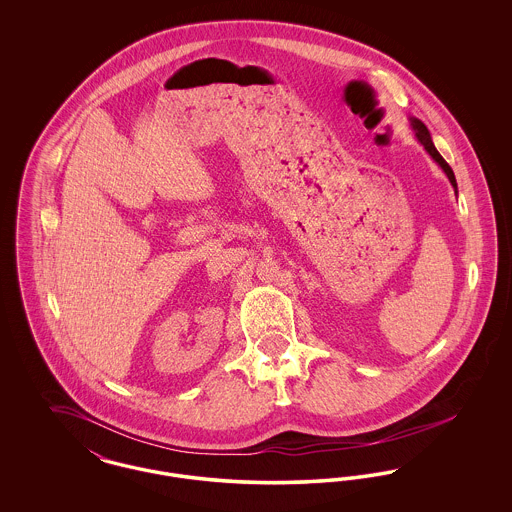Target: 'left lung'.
Masks as SVG:
<instances>
[{
	"mask_svg": "<svg viewBox=\"0 0 512 512\" xmlns=\"http://www.w3.org/2000/svg\"><path fill=\"white\" fill-rule=\"evenodd\" d=\"M411 128L414 130V136H416V140L424 146V149L432 155V159L438 163L439 167L443 169V172L447 174V178H449V182L453 184V188H457V180H455V174L451 171V167L447 165V161L439 155L438 149L434 146V142H432V136H430V132H428V128H426V124L422 121H418V119H414L411 117Z\"/></svg>",
	"mask_w": 512,
	"mask_h": 512,
	"instance_id": "1",
	"label": "left lung"
}]
</instances>
